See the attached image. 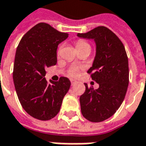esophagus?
Instances as JSON below:
<instances>
[{"label":"esophagus","mask_w":146,"mask_h":146,"mask_svg":"<svg viewBox=\"0 0 146 146\" xmlns=\"http://www.w3.org/2000/svg\"><path fill=\"white\" fill-rule=\"evenodd\" d=\"M76 82H77V81H76V80H73V79H71V85H74L75 84V83H76Z\"/></svg>","instance_id":"esophagus-1"}]
</instances>
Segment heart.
<instances>
[{"mask_svg":"<svg viewBox=\"0 0 146 146\" xmlns=\"http://www.w3.org/2000/svg\"><path fill=\"white\" fill-rule=\"evenodd\" d=\"M84 47H91L90 45H89L86 41L84 40H79L76 43V48H84ZM60 50V49H59ZM79 71H80V67L79 66H72L69 69L68 71V75H71L75 77L76 75H78L79 74Z\"/></svg>","mask_w":146,"mask_h":146,"instance_id":"b5f03b06","label":"heart"}]
</instances>
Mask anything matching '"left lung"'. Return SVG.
Returning <instances> with one entry per match:
<instances>
[{
    "mask_svg": "<svg viewBox=\"0 0 146 146\" xmlns=\"http://www.w3.org/2000/svg\"><path fill=\"white\" fill-rule=\"evenodd\" d=\"M82 38L93 39L96 56L88 73L99 84V88H88L80 97L81 112L92 122L107 120L116 112L125 97L129 86V61L125 49L119 38L105 26H98Z\"/></svg>",
    "mask_w": 146,
    "mask_h": 146,
    "instance_id": "left-lung-1",
    "label": "left lung"
}]
</instances>
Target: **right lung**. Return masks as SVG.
Masks as SVG:
<instances>
[{
	"mask_svg": "<svg viewBox=\"0 0 146 146\" xmlns=\"http://www.w3.org/2000/svg\"><path fill=\"white\" fill-rule=\"evenodd\" d=\"M68 37L46 23H38L21 39L14 59L13 78L17 97L29 115L48 121L57 115L71 82L60 77L46 81V68L57 63V48Z\"/></svg>",
	"mask_w": 146,
	"mask_h": 146,
	"instance_id": "obj_1",
	"label": "right lung"
}]
</instances>
